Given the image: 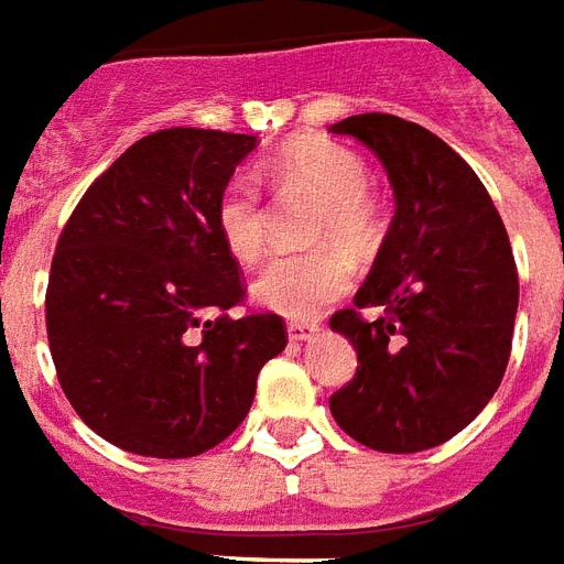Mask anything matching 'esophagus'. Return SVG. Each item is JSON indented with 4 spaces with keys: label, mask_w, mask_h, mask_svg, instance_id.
<instances>
[{
    "label": "esophagus",
    "mask_w": 564,
    "mask_h": 564,
    "mask_svg": "<svg viewBox=\"0 0 564 564\" xmlns=\"http://www.w3.org/2000/svg\"><path fill=\"white\" fill-rule=\"evenodd\" d=\"M318 330H322V327L315 322H288V336H291L294 343H306V339H312Z\"/></svg>",
    "instance_id": "obj_1"
}]
</instances>
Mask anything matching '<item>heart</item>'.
<instances>
[{
	"label": "heart",
	"instance_id": "1",
	"mask_svg": "<svg viewBox=\"0 0 564 564\" xmlns=\"http://www.w3.org/2000/svg\"><path fill=\"white\" fill-rule=\"evenodd\" d=\"M279 174L288 183L312 188L324 197L315 219V237H339L351 249H367L378 234L376 204L369 200V171L364 159L343 143L327 138L294 141L279 152ZM216 228L225 249L252 264L267 246V209L261 188L249 176H234L216 200ZM351 261L333 246L273 258L252 285L254 300L291 318H310L351 285Z\"/></svg>",
	"mask_w": 564,
	"mask_h": 564
}]
</instances>
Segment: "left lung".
Here are the masks:
<instances>
[{
    "instance_id": "1",
    "label": "left lung",
    "mask_w": 564,
    "mask_h": 564,
    "mask_svg": "<svg viewBox=\"0 0 564 564\" xmlns=\"http://www.w3.org/2000/svg\"><path fill=\"white\" fill-rule=\"evenodd\" d=\"M388 167L397 213L355 306L330 318L357 348L333 421L381 454L454 438L508 369L520 279L492 197L442 138L390 113L333 122ZM378 305L369 323L360 308Z\"/></svg>"
}]
</instances>
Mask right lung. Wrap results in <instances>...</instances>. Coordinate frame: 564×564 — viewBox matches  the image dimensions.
<instances>
[{
	"label": "right lung",
	"mask_w": 564,
	"mask_h": 564,
	"mask_svg": "<svg viewBox=\"0 0 564 564\" xmlns=\"http://www.w3.org/2000/svg\"><path fill=\"white\" fill-rule=\"evenodd\" d=\"M252 134L152 131L65 221L47 282V343L80 421L129 454L180 459L225 442L258 372L288 343L282 315L246 300L216 200Z\"/></svg>",
	"instance_id": "1"
}]
</instances>
